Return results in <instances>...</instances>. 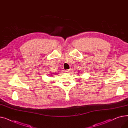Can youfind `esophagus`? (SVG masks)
<instances>
[{"label":"esophagus","mask_w":128,"mask_h":128,"mask_svg":"<svg viewBox=\"0 0 128 128\" xmlns=\"http://www.w3.org/2000/svg\"><path fill=\"white\" fill-rule=\"evenodd\" d=\"M70 70H64L65 72H70Z\"/></svg>","instance_id":"esophagus-1"}]
</instances>
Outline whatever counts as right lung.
I'll return each mask as SVG.
<instances>
[{
  "label": "right lung",
  "mask_w": 128,
  "mask_h": 128,
  "mask_svg": "<svg viewBox=\"0 0 128 128\" xmlns=\"http://www.w3.org/2000/svg\"><path fill=\"white\" fill-rule=\"evenodd\" d=\"M52 74H55V73H52Z\"/></svg>",
  "instance_id": "right-lung-1"
}]
</instances>
